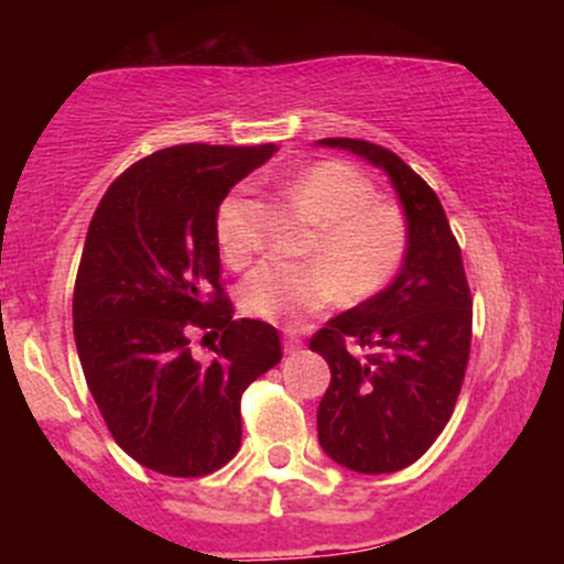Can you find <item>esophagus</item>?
Segmentation results:
<instances>
[{"mask_svg": "<svg viewBox=\"0 0 564 564\" xmlns=\"http://www.w3.org/2000/svg\"><path fill=\"white\" fill-rule=\"evenodd\" d=\"M283 349H286L289 355L300 352V349H302V339H300V336H296V334L286 332V336H283Z\"/></svg>", "mask_w": 564, "mask_h": 564, "instance_id": "1", "label": "esophagus"}]
</instances>
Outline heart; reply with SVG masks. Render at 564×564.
Masks as SVG:
<instances>
[{
	"label": "heart",
	"instance_id": "heart-1",
	"mask_svg": "<svg viewBox=\"0 0 564 564\" xmlns=\"http://www.w3.org/2000/svg\"><path fill=\"white\" fill-rule=\"evenodd\" d=\"M296 206L318 223L307 254L315 262L270 260L257 264L241 286L251 318L300 326L341 296L366 300L390 281L405 254L408 230L398 206L373 200V187L341 161H321L289 185ZM251 204L232 193L219 204L215 236L223 260L243 268L257 251Z\"/></svg>",
	"mask_w": 564,
	"mask_h": 564
}]
</instances>
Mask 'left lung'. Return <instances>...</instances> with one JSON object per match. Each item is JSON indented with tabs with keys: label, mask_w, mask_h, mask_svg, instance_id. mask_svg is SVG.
I'll return each mask as SVG.
<instances>
[{
	"label": "left lung",
	"mask_w": 564,
	"mask_h": 564,
	"mask_svg": "<svg viewBox=\"0 0 564 564\" xmlns=\"http://www.w3.org/2000/svg\"><path fill=\"white\" fill-rule=\"evenodd\" d=\"M390 174L408 219L398 278L313 334L332 384L318 405V440L341 467L384 475L411 467L448 424L471 345V294L462 249L437 193L398 153L368 140L326 138ZM349 344L369 352L355 359Z\"/></svg>",
	"instance_id": "left-lung-1"
}]
</instances>
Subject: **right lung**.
<instances>
[{"label": "right lung", "instance_id": "1", "mask_svg": "<svg viewBox=\"0 0 564 564\" xmlns=\"http://www.w3.org/2000/svg\"><path fill=\"white\" fill-rule=\"evenodd\" d=\"M278 148L187 142L113 180L89 223L74 286V339L121 451L170 477H204L241 448V394L281 360L270 323L232 318L215 219L230 187ZM220 341L209 365L189 336Z\"/></svg>", "mask_w": 564, "mask_h": 564}]
</instances>
